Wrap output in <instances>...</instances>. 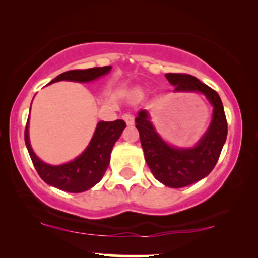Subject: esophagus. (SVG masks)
Returning a JSON list of instances; mask_svg holds the SVG:
<instances>
[{
  "instance_id": "obj_1",
  "label": "esophagus",
  "mask_w": 258,
  "mask_h": 258,
  "mask_svg": "<svg viewBox=\"0 0 258 258\" xmlns=\"http://www.w3.org/2000/svg\"><path fill=\"white\" fill-rule=\"evenodd\" d=\"M122 119L126 121L127 125H133V122H135V119H133V116L131 114H123Z\"/></svg>"
}]
</instances>
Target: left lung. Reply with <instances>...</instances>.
Listing matches in <instances>:
<instances>
[{"instance_id": "left-lung-1", "label": "left lung", "mask_w": 258, "mask_h": 258, "mask_svg": "<svg viewBox=\"0 0 258 258\" xmlns=\"http://www.w3.org/2000/svg\"><path fill=\"white\" fill-rule=\"evenodd\" d=\"M165 76L174 86V92H200L214 106L209 130L193 148L168 146L155 131L146 110L139 111L136 117L144 158L154 177L171 188H182L203 179L214 170L226 142L228 125L217 92L188 74L170 73Z\"/></svg>"}]
</instances>
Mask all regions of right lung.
Segmentation results:
<instances>
[{"mask_svg":"<svg viewBox=\"0 0 258 258\" xmlns=\"http://www.w3.org/2000/svg\"><path fill=\"white\" fill-rule=\"evenodd\" d=\"M110 69L111 67H102L85 70H69L58 75L49 84L57 81H93L108 74ZM125 127L126 122L123 120L110 121V122L100 121L85 152L73 161L58 166L41 161L34 153L29 141V120L25 127V144L38 176L47 184L69 193H81L96 185L103 178L110 162L112 147L120 138Z\"/></svg>","mask_w":258,"mask_h":258,"instance_id":"add662e5","label":"right lung"}]
</instances>
